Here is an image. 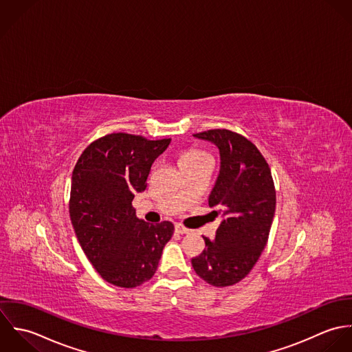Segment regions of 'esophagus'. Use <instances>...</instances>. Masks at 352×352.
<instances>
[{"instance_id": "34e87169", "label": "esophagus", "mask_w": 352, "mask_h": 352, "mask_svg": "<svg viewBox=\"0 0 352 352\" xmlns=\"http://www.w3.org/2000/svg\"><path fill=\"white\" fill-rule=\"evenodd\" d=\"M175 231H177L178 234H188L190 230L186 228V227L182 226V224H175Z\"/></svg>"}]
</instances>
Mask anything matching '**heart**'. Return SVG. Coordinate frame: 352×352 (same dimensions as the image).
Returning a JSON list of instances; mask_svg holds the SVG:
<instances>
[{
  "label": "heart",
  "mask_w": 352,
  "mask_h": 352,
  "mask_svg": "<svg viewBox=\"0 0 352 352\" xmlns=\"http://www.w3.org/2000/svg\"><path fill=\"white\" fill-rule=\"evenodd\" d=\"M203 157H208V155L203 151H197V149H188L185 151L181 156H179V164L186 163V162H195Z\"/></svg>",
  "instance_id": "1"
}]
</instances>
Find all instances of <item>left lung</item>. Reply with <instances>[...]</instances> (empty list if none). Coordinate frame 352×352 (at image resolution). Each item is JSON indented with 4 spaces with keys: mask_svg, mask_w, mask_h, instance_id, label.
<instances>
[{
    "mask_svg": "<svg viewBox=\"0 0 352 352\" xmlns=\"http://www.w3.org/2000/svg\"><path fill=\"white\" fill-rule=\"evenodd\" d=\"M213 142L220 152V173L208 203L221 214L216 236L192 258L196 274L214 287L242 280L258 261L270 236L276 208L271 168L258 148L227 129L195 135Z\"/></svg>",
    "mask_w": 352,
    "mask_h": 352,
    "instance_id": "obj_1",
    "label": "left lung"
}]
</instances>
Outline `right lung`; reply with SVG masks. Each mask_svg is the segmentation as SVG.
I'll use <instances>...</instances> for the list:
<instances>
[{"label":"right lung","instance_id":"1","mask_svg":"<svg viewBox=\"0 0 352 352\" xmlns=\"http://www.w3.org/2000/svg\"><path fill=\"white\" fill-rule=\"evenodd\" d=\"M170 141L106 135L84 149L73 168L72 226L87 258L110 284L133 288L149 280L173 236L171 221L145 223L132 207Z\"/></svg>","mask_w":352,"mask_h":352}]
</instances>
